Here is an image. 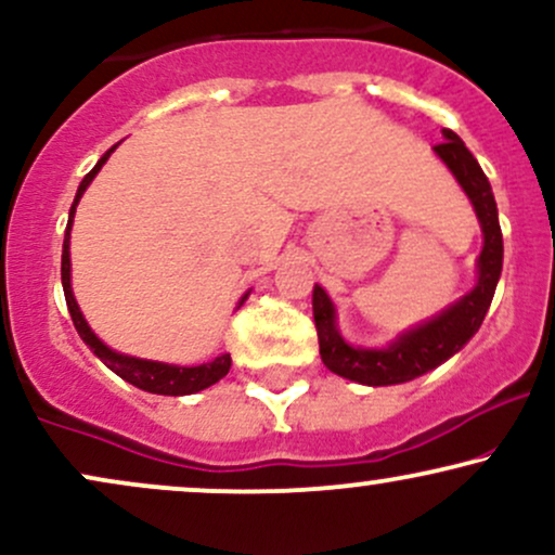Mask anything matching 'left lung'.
<instances>
[{
    "label": "left lung",
    "instance_id": "left-lung-1",
    "mask_svg": "<svg viewBox=\"0 0 555 555\" xmlns=\"http://www.w3.org/2000/svg\"><path fill=\"white\" fill-rule=\"evenodd\" d=\"M442 135L444 141L437 143L435 154L448 164L450 172L466 190L478 221H481L483 249L478 257V283L468 296L444 309L440 317L401 334L386 350H362V347L347 345L337 332V324H334V319H337L334 317V304L324 288L313 285V321H317L321 360L332 373L362 383V386H393V383L414 380L433 367L442 365L448 358H453L483 324L499 275H502L504 244L491 184L474 154L466 149V143L457 139L450 128H444Z\"/></svg>",
    "mask_w": 555,
    "mask_h": 555
}]
</instances>
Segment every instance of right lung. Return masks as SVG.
<instances>
[{"label": "right lung", "mask_w": 555, "mask_h": 555, "mask_svg": "<svg viewBox=\"0 0 555 555\" xmlns=\"http://www.w3.org/2000/svg\"><path fill=\"white\" fill-rule=\"evenodd\" d=\"M113 152H115V146L111 149V152L102 154V159L94 164L92 172H89L85 180H81L79 190H77V197H74L72 214H68L66 234H64V255H61V285H64L68 313H72L74 326H77L79 337L85 339V345H89V350L98 354V358L105 362V365L111 367L115 375H120L122 380L133 383L135 388H141V391H149V393H162V396L197 393V391H203V388L214 386V383H218L225 373H229L231 354H221V358L203 362V365H195V367H180V365H167V362L128 358V354H120V352L111 350V347L102 345V341L94 337V332L89 330V324L85 321V317H81V311L77 306V298H74V293H72V259H68V238H72V234H68V231H72V223H74V210H77L79 197L85 195L89 182L94 180V175L100 172L102 164L107 162V156H111ZM246 296H249V293H244V298L238 300V306L244 304Z\"/></svg>", "instance_id": "right-lung-1"}]
</instances>
